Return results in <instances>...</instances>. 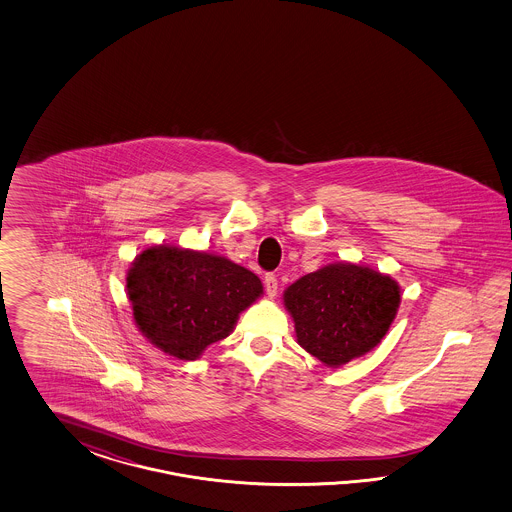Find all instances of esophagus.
Segmentation results:
<instances>
[{"mask_svg":"<svg viewBox=\"0 0 512 512\" xmlns=\"http://www.w3.org/2000/svg\"><path fill=\"white\" fill-rule=\"evenodd\" d=\"M264 289H266V295L276 296V293H278V278L274 274L264 276Z\"/></svg>","mask_w":512,"mask_h":512,"instance_id":"obj_1","label":"esophagus"}]
</instances>
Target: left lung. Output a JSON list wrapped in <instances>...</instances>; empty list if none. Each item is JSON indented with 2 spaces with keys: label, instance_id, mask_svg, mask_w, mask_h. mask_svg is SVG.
<instances>
[{
  "label": "left lung",
  "instance_id": "8db88e82",
  "mask_svg": "<svg viewBox=\"0 0 512 512\" xmlns=\"http://www.w3.org/2000/svg\"><path fill=\"white\" fill-rule=\"evenodd\" d=\"M298 343L340 366L383 340L400 306L394 279L357 264H328L295 281L283 295Z\"/></svg>",
  "mask_w": 512,
  "mask_h": 512
}]
</instances>
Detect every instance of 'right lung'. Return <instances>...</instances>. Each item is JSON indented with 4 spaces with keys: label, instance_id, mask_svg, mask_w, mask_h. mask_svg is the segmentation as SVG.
<instances>
[{
    "label": "right lung",
    "instance_id": "add662e5",
    "mask_svg": "<svg viewBox=\"0 0 512 512\" xmlns=\"http://www.w3.org/2000/svg\"><path fill=\"white\" fill-rule=\"evenodd\" d=\"M127 295L140 332L155 347L195 360L231 334L238 313L263 295V283L225 257L159 246L135 259Z\"/></svg>",
    "mask_w": 512,
    "mask_h": 512
}]
</instances>
